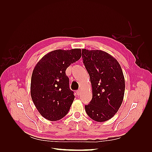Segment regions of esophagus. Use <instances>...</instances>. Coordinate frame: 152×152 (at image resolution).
I'll list each match as a JSON object with an SVG mask.
<instances>
[{
    "label": "esophagus",
    "instance_id": "esophagus-1",
    "mask_svg": "<svg viewBox=\"0 0 152 152\" xmlns=\"http://www.w3.org/2000/svg\"><path fill=\"white\" fill-rule=\"evenodd\" d=\"M80 93H81L80 90H78V91H77V94L78 96H79V95L80 94Z\"/></svg>",
    "mask_w": 152,
    "mask_h": 152
}]
</instances>
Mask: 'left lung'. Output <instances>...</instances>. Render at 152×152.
<instances>
[{
  "label": "left lung",
  "mask_w": 152,
  "mask_h": 152,
  "mask_svg": "<svg viewBox=\"0 0 152 152\" xmlns=\"http://www.w3.org/2000/svg\"><path fill=\"white\" fill-rule=\"evenodd\" d=\"M83 63L88 72L93 98L85 106L88 116L102 122L112 118L122 103L125 79L120 64L112 55L101 50L82 49Z\"/></svg>",
  "instance_id": "obj_1"
}]
</instances>
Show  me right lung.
<instances>
[{
	"label": "right lung",
	"instance_id": "add662e5",
	"mask_svg": "<svg viewBox=\"0 0 152 152\" xmlns=\"http://www.w3.org/2000/svg\"><path fill=\"white\" fill-rule=\"evenodd\" d=\"M81 58V49H57L37 63L31 78L32 101L41 115L50 121L60 120L68 113L74 100L65 71Z\"/></svg>",
	"mask_w": 152,
	"mask_h": 152
}]
</instances>
